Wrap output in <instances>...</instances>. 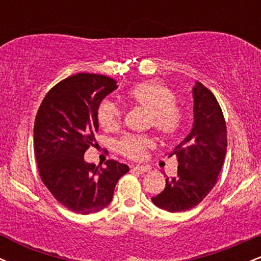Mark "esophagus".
Masks as SVG:
<instances>
[{
    "mask_svg": "<svg viewBox=\"0 0 261 261\" xmlns=\"http://www.w3.org/2000/svg\"><path fill=\"white\" fill-rule=\"evenodd\" d=\"M131 169L134 170V172H137L139 173V174H143V173H146V172H148V167H146V166H133L131 167Z\"/></svg>",
    "mask_w": 261,
    "mask_h": 261,
    "instance_id": "1",
    "label": "esophagus"
}]
</instances>
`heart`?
I'll list each match as a JSON object with an SVG mask.
<instances>
[{"label": "heart", "instance_id": "b5f03b06", "mask_svg": "<svg viewBox=\"0 0 261 261\" xmlns=\"http://www.w3.org/2000/svg\"><path fill=\"white\" fill-rule=\"evenodd\" d=\"M128 99L135 106L149 113V125L164 137H173L182 126V112L175 106V94L163 83L147 81L136 85L127 93ZM98 122L104 130L113 131L120 126L121 110L112 100H103L98 108ZM153 142L147 136L127 135L118 142L121 154L133 160L143 157L146 149Z\"/></svg>", "mask_w": 261, "mask_h": 261}]
</instances>
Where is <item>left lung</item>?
<instances>
[{
	"mask_svg": "<svg viewBox=\"0 0 261 261\" xmlns=\"http://www.w3.org/2000/svg\"><path fill=\"white\" fill-rule=\"evenodd\" d=\"M194 122L169 157L178 160V174L166 178V188L152 197L157 207L169 212L195 207L216 184L227 152V127L222 109L210 89L193 87Z\"/></svg>",
	"mask_w": 261,
	"mask_h": 261,
	"instance_id": "8db88e82",
	"label": "left lung"
}]
</instances>
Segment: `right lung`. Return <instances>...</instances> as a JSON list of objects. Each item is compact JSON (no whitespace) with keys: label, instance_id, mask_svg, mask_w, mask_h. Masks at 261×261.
Wrapping results in <instances>:
<instances>
[{"label":"right lung","instance_id":"add662e5","mask_svg":"<svg viewBox=\"0 0 261 261\" xmlns=\"http://www.w3.org/2000/svg\"><path fill=\"white\" fill-rule=\"evenodd\" d=\"M118 88L103 74L77 73L53 87L41 101L34 124V153L45 187L71 211L89 215L107 207L126 164L109 160L106 167L85 161L94 145L98 108Z\"/></svg>","mask_w":261,"mask_h":261}]
</instances>
